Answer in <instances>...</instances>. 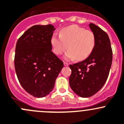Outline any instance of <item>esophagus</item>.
<instances>
[{
    "mask_svg": "<svg viewBox=\"0 0 124 124\" xmlns=\"http://www.w3.org/2000/svg\"><path fill=\"white\" fill-rule=\"evenodd\" d=\"M64 65L65 66H68L69 63H67V62H64Z\"/></svg>",
    "mask_w": 124,
    "mask_h": 124,
    "instance_id": "1",
    "label": "esophagus"
}]
</instances>
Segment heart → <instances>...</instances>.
I'll use <instances>...</instances> for the list:
<instances>
[{
    "label": "heart",
    "mask_w": 124,
    "mask_h": 124,
    "mask_svg": "<svg viewBox=\"0 0 124 124\" xmlns=\"http://www.w3.org/2000/svg\"><path fill=\"white\" fill-rule=\"evenodd\" d=\"M95 36L91 30L76 25L66 27L61 30L60 35L54 34L51 39L53 51L62 55L67 48L65 54L67 60L81 61L86 59L91 54L95 45Z\"/></svg>",
    "instance_id": "heart-1"
}]
</instances>
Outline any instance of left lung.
<instances>
[{
  "mask_svg": "<svg viewBox=\"0 0 124 124\" xmlns=\"http://www.w3.org/2000/svg\"><path fill=\"white\" fill-rule=\"evenodd\" d=\"M95 36L93 52L82 62L70 65L69 85L81 97H89L97 93L108 79L112 62V50L108 34L94 24H89Z\"/></svg>",
  "mask_w": 124,
  "mask_h": 124,
  "instance_id": "8db88e82",
  "label": "left lung"
}]
</instances>
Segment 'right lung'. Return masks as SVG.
Returning a JSON list of instances; mask_svg holds the SVG:
<instances>
[{
  "mask_svg": "<svg viewBox=\"0 0 124 124\" xmlns=\"http://www.w3.org/2000/svg\"><path fill=\"white\" fill-rule=\"evenodd\" d=\"M55 29L51 24L33 25L16 42L14 64L18 79L35 97H43L52 91L64 67L52 51L51 39Z\"/></svg>",
  "mask_w": 124,
  "mask_h": 124,
  "instance_id": "right-lung-1",
  "label": "right lung"
}]
</instances>
